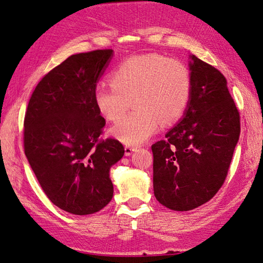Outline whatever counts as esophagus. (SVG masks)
Returning a JSON list of instances; mask_svg holds the SVG:
<instances>
[{
	"label": "esophagus",
	"mask_w": 263,
	"mask_h": 263,
	"mask_svg": "<svg viewBox=\"0 0 263 263\" xmlns=\"http://www.w3.org/2000/svg\"><path fill=\"white\" fill-rule=\"evenodd\" d=\"M135 150H136V148H135V147L126 146V147H125V155H126V156H130Z\"/></svg>",
	"instance_id": "34e87169"
}]
</instances>
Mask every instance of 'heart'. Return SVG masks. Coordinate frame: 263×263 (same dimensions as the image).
<instances>
[{
	"label": "heart",
	"mask_w": 263,
	"mask_h": 263,
	"mask_svg": "<svg viewBox=\"0 0 263 263\" xmlns=\"http://www.w3.org/2000/svg\"><path fill=\"white\" fill-rule=\"evenodd\" d=\"M109 85L94 93L95 107L109 122L112 134L127 145H139L158 130L182 117L192 93V78L182 61L158 53L134 57L121 63L108 77Z\"/></svg>",
	"instance_id": "b5f03b06"
}]
</instances>
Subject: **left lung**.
Returning a JSON list of instances; mask_svg holds the SVG:
<instances>
[{
    "label": "left lung",
    "mask_w": 263,
    "mask_h": 263,
    "mask_svg": "<svg viewBox=\"0 0 263 263\" xmlns=\"http://www.w3.org/2000/svg\"><path fill=\"white\" fill-rule=\"evenodd\" d=\"M191 59L192 93L184 117L151 146L155 196L180 212L198 208L218 192L240 135V115L226 78L194 54Z\"/></svg>",
    "instance_id": "obj_1"
}]
</instances>
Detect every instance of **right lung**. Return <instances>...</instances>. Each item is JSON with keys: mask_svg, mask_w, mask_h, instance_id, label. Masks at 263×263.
Instances as JSON below:
<instances>
[{"mask_svg": "<svg viewBox=\"0 0 263 263\" xmlns=\"http://www.w3.org/2000/svg\"><path fill=\"white\" fill-rule=\"evenodd\" d=\"M112 49L70 55L31 94L24 118V151L51 203L74 215L94 214L110 202L109 168L124 156L114 138H101L105 119L94 93Z\"/></svg>", "mask_w": 263, "mask_h": 263, "instance_id": "obj_1", "label": "right lung"}]
</instances>
